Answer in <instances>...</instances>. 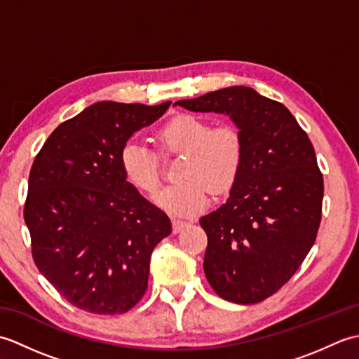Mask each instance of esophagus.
<instances>
[{"label":"esophagus","instance_id":"obj_1","mask_svg":"<svg viewBox=\"0 0 359 359\" xmlns=\"http://www.w3.org/2000/svg\"><path fill=\"white\" fill-rule=\"evenodd\" d=\"M189 222H187V220H180V219H172V231L174 233H180L182 230H184L185 226H188Z\"/></svg>","mask_w":359,"mask_h":359}]
</instances>
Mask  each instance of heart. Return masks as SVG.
I'll return each instance as SVG.
<instances>
[{
	"label": "heart",
	"mask_w": 359,
	"mask_h": 359,
	"mask_svg": "<svg viewBox=\"0 0 359 359\" xmlns=\"http://www.w3.org/2000/svg\"><path fill=\"white\" fill-rule=\"evenodd\" d=\"M166 148L185 152L175 179L180 182L156 194L154 201L171 216H193L210 202L208 185L220 191L230 187L243 158V139L231 123L211 126L193 114H180L160 131ZM118 165L126 182L140 193L151 194L157 188L156 156L147 144L128 140L120 149Z\"/></svg>",
	"instance_id": "heart-1"
}]
</instances>
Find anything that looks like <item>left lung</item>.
Segmentation results:
<instances>
[{
    "mask_svg": "<svg viewBox=\"0 0 359 359\" xmlns=\"http://www.w3.org/2000/svg\"><path fill=\"white\" fill-rule=\"evenodd\" d=\"M174 104L230 117L243 158L230 197L201 217L208 236L203 270L234 304L276 293L313 247L324 196L313 144L284 104L253 88L230 86Z\"/></svg>",
    "mask_w": 359,
    "mask_h": 359,
    "instance_id": "1",
    "label": "left lung"
}]
</instances>
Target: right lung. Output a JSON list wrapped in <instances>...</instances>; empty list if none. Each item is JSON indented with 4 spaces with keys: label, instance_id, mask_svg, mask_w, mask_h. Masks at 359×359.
Segmentation results:
<instances>
[{
    "label": "right lung",
    "instance_id": "obj_1",
    "mask_svg": "<svg viewBox=\"0 0 359 359\" xmlns=\"http://www.w3.org/2000/svg\"><path fill=\"white\" fill-rule=\"evenodd\" d=\"M170 104L94 103L60 125L35 157L25 205L32 256L77 309L125 313L147 292L152 250L171 234V220L128 184L118 154Z\"/></svg>",
    "mask_w": 359,
    "mask_h": 359
}]
</instances>
